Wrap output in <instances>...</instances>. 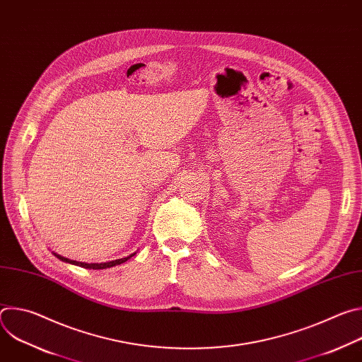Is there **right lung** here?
Wrapping results in <instances>:
<instances>
[{"label": "right lung", "instance_id": "1", "mask_svg": "<svg viewBox=\"0 0 362 362\" xmlns=\"http://www.w3.org/2000/svg\"><path fill=\"white\" fill-rule=\"evenodd\" d=\"M53 255H54L56 257H59V259L63 261V262H67V264H71V265H77V267H81V268H86V269H107V268H113V267H116V265L124 264L127 259H130L132 256L136 255V252L132 253V255H129V256H126V257H122V259H116V261H110V262H101V264L77 262V261H71V259H69V257H64V256H62V255H57V253H54V252H53Z\"/></svg>", "mask_w": 362, "mask_h": 362}]
</instances>
